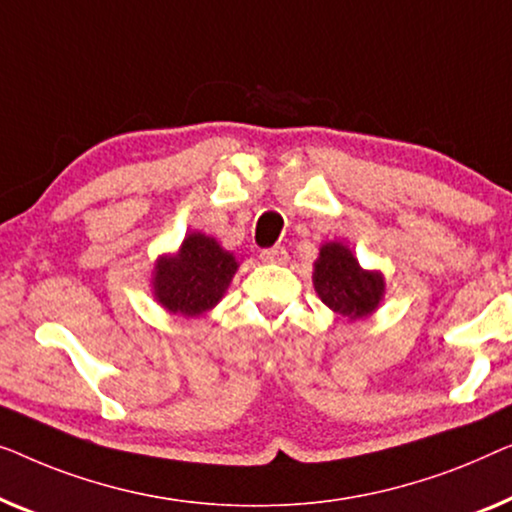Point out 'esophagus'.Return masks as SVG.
<instances>
[{"instance_id": "esophagus-1", "label": "esophagus", "mask_w": 512, "mask_h": 512, "mask_svg": "<svg viewBox=\"0 0 512 512\" xmlns=\"http://www.w3.org/2000/svg\"><path fill=\"white\" fill-rule=\"evenodd\" d=\"M259 257H262V262H266V264H285L287 262V250L283 246H273V248L262 250Z\"/></svg>"}]
</instances>
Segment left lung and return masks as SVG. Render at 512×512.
Wrapping results in <instances>:
<instances>
[{"label":"left lung","mask_w":512,"mask_h":512,"mask_svg":"<svg viewBox=\"0 0 512 512\" xmlns=\"http://www.w3.org/2000/svg\"><path fill=\"white\" fill-rule=\"evenodd\" d=\"M313 285L322 304L348 320L369 318L385 294L383 273L362 269L352 250L336 241L320 248Z\"/></svg>","instance_id":"8db88e82"}]
</instances>
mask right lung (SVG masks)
Segmentation results:
<instances>
[{
  "instance_id": "1",
  "label": "right lung",
  "mask_w": 512,
  "mask_h": 512,
  "mask_svg": "<svg viewBox=\"0 0 512 512\" xmlns=\"http://www.w3.org/2000/svg\"><path fill=\"white\" fill-rule=\"evenodd\" d=\"M239 262L211 236L192 232L176 255L157 259L153 273L155 299L169 313L185 318L211 311L232 283Z\"/></svg>"
}]
</instances>
